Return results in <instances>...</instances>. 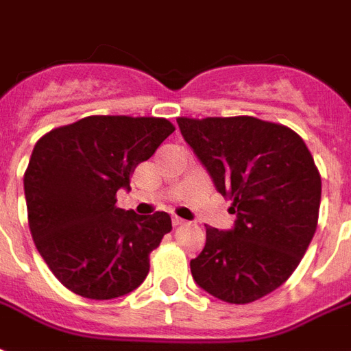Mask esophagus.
Masks as SVG:
<instances>
[{
    "label": "esophagus",
    "instance_id": "34e87169",
    "mask_svg": "<svg viewBox=\"0 0 351 351\" xmlns=\"http://www.w3.org/2000/svg\"><path fill=\"white\" fill-rule=\"evenodd\" d=\"M182 224H186V221H184V219L182 217H173V226H182Z\"/></svg>",
    "mask_w": 351,
    "mask_h": 351
}]
</instances>
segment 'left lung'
Wrapping results in <instances>:
<instances>
[{
  "label": "left lung",
  "mask_w": 351,
  "mask_h": 351,
  "mask_svg": "<svg viewBox=\"0 0 351 351\" xmlns=\"http://www.w3.org/2000/svg\"><path fill=\"white\" fill-rule=\"evenodd\" d=\"M176 123L237 215L228 232L206 226L193 280L228 304L259 300L287 282L317 230L322 182L311 152L289 127L252 116Z\"/></svg>",
  "instance_id": "8db88e82"
}]
</instances>
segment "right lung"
Instances as JSON below:
<instances>
[{"label": "right lung", "instance_id": "1", "mask_svg": "<svg viewBox=\"0 0 351 351\" xmlns=\"http://www.w3.org/2000/svg\"><path fill=\"white\" fill-rule=\"evenodd\" d=\"M173 132L164 117L88 116L36 141L23 175L29 228L64 287L110 300L143 283L171 217L121 210L116 193Z\"/></svg>", "mask_w": 351, "mask_h": 351}]
</instances>
